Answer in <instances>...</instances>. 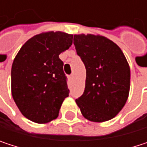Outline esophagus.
<instances>
[{
	"label": "esophagus",
	"mask_w": 147,
	"mask_h": 147,
	"mask_svg": "<svg viewBox=\"0 0 147 147\" xmlns=\"http://www.w3.org/2000/svg\"><path fill=\"white\" fill-rule=\"evenodd\" d=\"M73 77H74L73 74H72V75H71V76H69V79H70V80H72V79H73Z\"/></svg>",
	"instance_id": "obj_1"
}]
</instances>
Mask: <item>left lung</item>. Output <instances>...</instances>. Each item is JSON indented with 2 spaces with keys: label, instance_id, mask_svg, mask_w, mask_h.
<instances>
[{
  "label": "left lung",
  "instance_id": "left-lung-1",
  "mask_svg": "<svg viewBox=\"0 0 147 147\" xmlns=\"http://www.w3.org/2000/svg\"><path fill=\"white\" fill-rule=\"evenodd\" d=\"M74 45L86 68L84 93L76 103L86 119L109 121L121 111L129 98V63L121 48L103 36L74 35Z\"/></svg>",
  "mask_w": 147,
  "mask_h": 147
}]
</instances>
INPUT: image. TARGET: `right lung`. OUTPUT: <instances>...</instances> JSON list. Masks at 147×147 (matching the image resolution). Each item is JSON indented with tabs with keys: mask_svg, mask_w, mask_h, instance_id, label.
Masks as SVG:
<instances>
[{
	"mask_svg": "<svg viewBox=\"0 0 147 147\" xmlns=\"http://www.w3.org/2000/svg\"><path fill=\"white\" fill-rule=\"evenodd\" d=\"M73 35L47 31L34 36L22 46L11 71V90L20 112L36 123L59 116L69 96L63 61L59 55L72 45Z\"/></svg>",
	"mask_w": 147,
	"mask_h": 147,
	"instance_id": "right-lung-1",
	"label": "right lung"
}]
</instances>
